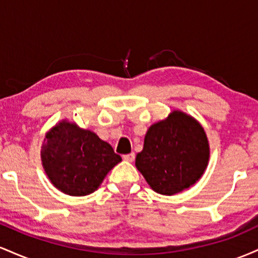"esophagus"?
Returning <instances> with one entry per match:
<instances>
[{"label":"esophagus","mask_w":258,"mask_h":258,"mask_svg":"<svg viewBox=\"0 0 258 258\" xmlns=\"http://www.w3.org/2000/svg\"><path fill=\"white\" fill-rule=\"evenodd\" d=\"M122 159L125 160V161L132 162L133 160H135V153H130V154H126V155H123V156H122Z\"/></svg>","instance_id":"obj_1"}]
</instances>
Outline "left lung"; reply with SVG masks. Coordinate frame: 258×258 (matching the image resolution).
Wrapping results in <instances>:
<instances>
[{"mask_svg": "<svg viewBox=\"0 0 258 258\" xmlns=\"http://www.w3.org/2000/svg\"><path fill=\"white\" fill-rule=\"evenodd\" d=\"M209 160L204 127L191 115L173 110L148 128L136 167L154 191L174 195L201 178Z\"/></svg>", "mask_w": 258, "mask_h": 258, "instance_id": "8db88e82", "label": "left lung"}]
</instances>
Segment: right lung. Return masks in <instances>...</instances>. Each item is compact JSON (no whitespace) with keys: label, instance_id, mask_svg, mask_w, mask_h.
Segmentation results:
<instances>
[{"label":"right lung","instance_id":"right-lung-1","mask_svg":"<svg viewBox=\"0 0 258 258\" xmlns=\"http://www.w3.org/2000/svg\"><path fill=\"white\" fill-rule=\"evenodd\" d=\"M121 160L110 144L93 131L67 119L58 121L46 133L41 146V161L47 177L58 190L72 197L96 191Z\"/></svg>","mask_w":258,"mask_h":258}]
</instances>
